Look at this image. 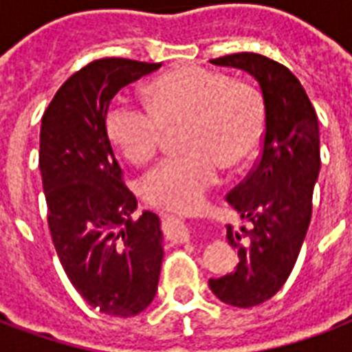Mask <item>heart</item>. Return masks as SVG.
I'll return each instance as SVG.
<instances>
[{
    "label": "heart",
    "mask_w": 352,
    "mask_h": 352,
    "mask_svg": "<svg viewBox=\"0 0 352 352\" xmlns=\"http://www.w3.org/2000/svg\"><path fill=\"white\" fill-rule=\"evenodd\" d=\"M148 109L116 100L105 115L111 143L131 164H146L160 153L166 135L181 130L175 158L156 164L139 183L154 207L192 211L219 181L260 145L265 126L264 98L254 85L222 72L184 65L145 88Z\"/></svg>",
    "instance_id": "heart-1"
}]
</instances>
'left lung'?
<instances>
[{
	"instance_id": "1",
	"label": "left lung",
	"mask_w": 352,
	"mask_h": 352,
	"mask_svg": "<svg viewBox=\"0 0 352 352\" xmlns=\"http://www.w3.org/2000/svg\"><path fill=\"white\" fill-rule=\"evenodd\" d=\"M211 64L249 72L258 80L265 107V130L256 164L226 201L251 222L241 234L228 226V243L239 264L209 287L221 302L254 307L287 283L307 234L313 188L320 168L318 118L292 72L256 52L213 58Z\"/></svg>"
}]
</instances>
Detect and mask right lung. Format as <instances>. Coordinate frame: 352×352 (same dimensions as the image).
I'll return each mask as SVG.
<instances>
[{
  "mask_svg": "<svg viewBox=\"0 0 352 352\" xmlns=\"http://www.w3.org/2000/svg\"><path fill=\"white\" fill-rule=\"evenodd\" d=\"M160 64L128 58L94 60L60 87L45 109L39 169L52 243L67 279L88 305L111 317H133L158 290L160 219L145 211L124 183L105 131L115 94Z\"/></svg>",
  "mask_w": 352,
  "mask_h": 352,
  "instance_id": "add662e5",
  "label": "right lung"
}]
</instances>
